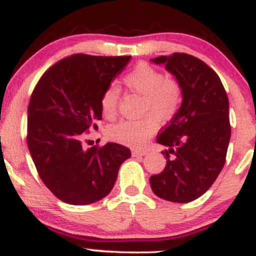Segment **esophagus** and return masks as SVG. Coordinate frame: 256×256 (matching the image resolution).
<instances>
[{
	"label": "esophagus",
	"mask_w": 256,
	"mask_h": 256,
	"mask_svg": "<svg viewBox=\"0 0 256 256\" xmlns=\"http://www.w3.org/2000/svg\"><path fill=\"white\" fill-rule=\"evenodd\" d=\"M146 150L144 149H132V156H143L146 154Z\"/></svg>",
	"instance_id": "1"
}]
</instances>
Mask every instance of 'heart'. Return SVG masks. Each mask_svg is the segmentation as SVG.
<instances>
[{
	"instance_id": "b5f03b06",
	"label": "heart",
	"mask_w": 256,
	"mask_h": 256,
	"mask_svg": "<svg viewBox=\"0 0 256 256\" xmlns=\"http://www.w3.org/2000/svg\"><path fill=\"white\" fill-rule=\"evenodd\" d=\"M124 85L131 92L142 96L140 120H122L108 128L107 136L120 144L140 146L144 144L158 128V122H168L182 104V88L177 80L167 78L162 72L146 62L137 64L124 78ZM120 92L108 86L101 96V110L104 118L118 114Z\"/></svg>"
}]
</instances>
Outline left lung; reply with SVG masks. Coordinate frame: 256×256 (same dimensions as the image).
Segmentation results:
<instances>
[{"mask_svg": "<svg viewBox=\"0 0 256 256\" xmlns=\"http://www.w3.org/2000/svg\"><path fill=\"white\" fill-rule=\"evenodd\" d=\"M152 61L174 76L183 102L158 134L156 142L167 146V161L149 182L160 198L186 204L204 195L225 165L231 137L228 98L219 76L192 55L173 52Z\"/></svg>", "mask_w": 256, "mask_h": 256, "instance_id": "8db88e82", "label": "left lung"}]
</instances>
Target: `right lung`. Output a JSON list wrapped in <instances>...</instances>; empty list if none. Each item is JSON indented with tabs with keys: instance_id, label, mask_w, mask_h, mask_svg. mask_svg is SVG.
Instances as JSON below:
<instances>
[{
	"instance_id": "obj_1",
	"label": "right lung",
	"mask_w": 256,
	"mask_h": 256,
	"mask_svg": "<svg viewBox=\"0 0 256 256\" xmlns=\"http://www.w3.org/2000/svg\"><path fill=\"white\" fill-rule=\"evenodd\" d=\"M131 56L74 54L40 77L28 108V146L38 174L61 201L89 204L113 189L119 167L131 156L116 143L84 149V132L102 119L101 96Z\"/></svg>"
}]
</instances>
